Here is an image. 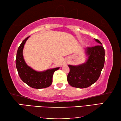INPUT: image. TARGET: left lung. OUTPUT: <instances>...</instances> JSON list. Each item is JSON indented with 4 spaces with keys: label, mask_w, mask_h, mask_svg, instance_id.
<instances>
[{
    "label": "left lung",
    "mask_w": 121,
    "mask_h": 121,
    "mask_svg": "<svg viewBox=\"0 0 121 121\" xmlns=\"http://www.w3.org/2000/svg\"><path fill=\"white\" fill-rule=\"evenodd\" d=\"M95 39L99 45L84 48L87 56L85 62L77 65H68L70 71L67 81L71 86L79 89L88 87L99 78L105 63V49L99 40Z\"/></svg>",
    "instance_id": "obj_1"
}]
</instances>
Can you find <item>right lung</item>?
<instances>
[{
    "label": "right lung",
    "mask_w": 121,
    "mask_h": 121,
    "mask_svg": "<svg viewBox=\"0 0 121 121\" xmlns=\"http://www.w3.org/2000/svg\"><path fill=\"white\" fill-rule=\"evenodd\" d=\"M29 37V36L23 40L16 53V67L18 73L22 81L30 87L37 89L48 87L52 84L53 73L60 67L38 71L28 66L23 58V50L24 44Z\"/></svg>",
    "instance_id": "1"
}]
</instances>
